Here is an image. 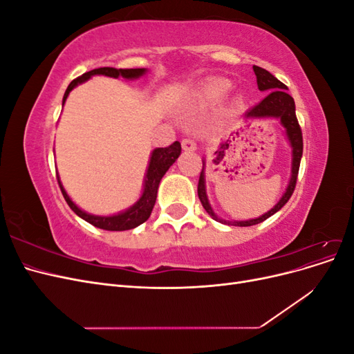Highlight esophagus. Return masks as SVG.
Listing matches in <instances>:
<instances>
[{"label": "esophagus", "instance_id": "esophagus-1", "mask_svg": "<svg viewBox=\"0 0 354 354\" xmlns=\"http://www.w3.org/2000/svg\"><path fill=\"white\" fill-rule=\"evenodd\" d=\"M181 146H183V149H185V151H187V152L196 151L195 140H192V138H189V137H186V138H183V140H181Z\"/></svg>", "mask_w": 354, "mask_h": 354}]
</instances>
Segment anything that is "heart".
Masks as SVG:
<instances>
[{
  "label": "heart",
  "instance_id": "heart-1",
  "mask_svg": "<svg viewBox=\"0 0 354 354\" xmlns=\"http://www.w3.org/2000/svg\"><path fill=\"white\" fill-rule=\"evenodd\" d=\"M226 90H227V85L224 84V82H216V84H212V85H209V88L207 90V95L209 99H220L221 95L226 93Z\"/></svg>",
  "mask_w": 354,
  "mask_h": 354
}]
</instances>
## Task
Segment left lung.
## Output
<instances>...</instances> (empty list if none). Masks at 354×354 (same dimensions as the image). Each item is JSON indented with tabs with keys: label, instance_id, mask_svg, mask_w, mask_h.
I'll list each match as a JSON object with an SVG mask.
<instances>
[{
	"label": "left lung",
	"instance_id": "1",
	"mask_svg": "<svg viewBox=\"0 0 354 354\" xmlns=\"http://www.w3.org/2000/svg\"><path fill=\"white\" fill-rule=\"evenodd\" d=\"M252 69L255 72L259 90L264 91L267 94L259 104H255L254 108H251L248 112H246L245 116L246 118H269V116L279 118L282 125L286 128L288 138L292 146V176H291V181H289L285 195L282 196V199L279 202L276 203L274 208H272L269 212H266L264 216H261L259 218L248 220V221L230 223V221H224V220L218 218L216 214H214L209 202L207 199V195H205V186H203V171H202L199 176V183H198V196H199L202 207L205 208V211L214 220H217L224 224H232V226H239V227H248V226H254V224H259L269 217H272L274 212H277L285 205V203L289 201V198L292 196L294 190H295L299 162H301V156H303V133H301V127H299L297 115H295L294 99L286 93L288 87L276 77H273L269 71H266L260 66H254Z\"/></svg>",
	"mask_w": 354,
	"mask_h": 354
}]
</instances>
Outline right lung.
Masks as SVG:
<instances>
[{"label":"right lung","instance_id":"1","mask_svg":"<svg viewBox=\"0 0 354 354\" xmlns=\"http://www.w3.org/2000/svg\"><path fill=\"white\" fill-rule=\"evenodd\" d=\"M145 73V69H115V68H97L93 69L90 72L82 73L81 77L75 78L69 87L66 88L65 95H63V103H65L68 94L71 93V90L84 81H87L93 75H106V77H124L127 80L131 78H138L140 75ZM181 152V145L178 142H174L173 145H169L167 147H158L152 152V158L151 162H149V168H147V174H146V181H145V190L142 198L138 199V202L136 203L134 207H131L128 211L118 214V216H112V217H97V216H91V214H87L81 211L75 203L69 199V196L66 195L65 189L62 187L60 181L59 186L63 194V198L68 202V205L71 207V209L80 216L81 218H84L85 221H88L93 226L103 229V230H111V232H122V230H130L134 229L137 226H140L142 223H145L149 217H151V212L153 209L155 201H156V194H158V186L160 178L164 177V174L168 171V168L176 162V159L178 158Z\"/></svg>","mask_w":354,"mask_h":354}]
</instances>
